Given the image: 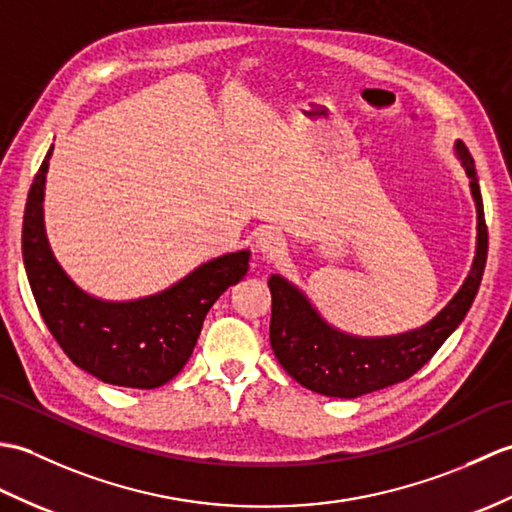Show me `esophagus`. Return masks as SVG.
Instances as JSON below:
<instances>
[{"mask_svg":"<svg viewBox=\"0 0 512 512\" xmlns=\"http://www.w3.org/2000/svg\"><path fill=\"white\" fill-rule=\"evenodd\" d=\"M255 246H257L259 253H262L266 259H277L286 250L284 237H281L275 231H270V228H268V231H262V233L257 235Z\"/></svg>","mask_w":512,"mask_h":512,"instance_id":"34e87169","label":"esophagus"}]
</instances>
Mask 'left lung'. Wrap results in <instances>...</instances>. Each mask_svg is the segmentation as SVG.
Wrapping results in <instances>:
<instances>
[{
  "instance_id": "1",
  "label": "left lung",
  "mask_w": 512,
  "mask_h": 512,
  "mask_svg": "<svg viewBox=\"0 0 512 512\" xmlns=\"http://www.w3.org/2000/svg\"><path fill=\"white\" fill-rule=\"evenodd\" d=\"M455 149H458L466 176L471 178V193L477 206V253L471 273L458 295L424 328L398 336H383V339H358V336L330 328L310 306V301L286 279L279 275L268 279L270 295H273L270 347L281 367L303 387L323 396L356 398L396 385L416 374L466 317L484 275L488 228L471 151L462 140H458Z\"/></svg>"
}]
</instances>
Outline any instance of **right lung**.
Wrapping results in <instances>:
<instances>
[{"mask_svg": "<svg viewBox=\"0 0 512 512\" xmlns=\"http://www.w3.org/2000/svg\"><path fill=\"white\" fill-rule=\"evenodd\" d=\"M52 147L30 184L21 253L37 308L70 361L103 383L156 389L189 361L206 312L248 270V250L195 268L154 297L110 303L85 295L63 273L43 231V182Z\"/></svg>", "mask_w": 512, "mask_h": 512, "instance_id": "1", "label": "right lung"}]
</instances>
